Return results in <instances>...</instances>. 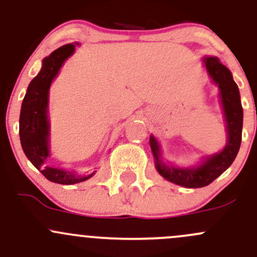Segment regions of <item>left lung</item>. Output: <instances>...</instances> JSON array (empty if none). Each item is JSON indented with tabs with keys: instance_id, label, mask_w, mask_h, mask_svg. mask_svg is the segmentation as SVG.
Here are the masks:
<instances>
[{
	"instance_id": "8db88e82",
	"label": "left lung",
	"mask_w": 257,
	"mask_h": 257,
	"mask_svg": "<svg viewBox=\"0 0 257 257\" xmlns=\"http://www.w3.org/2000/svg\"><path fill=\"white\" fill-rule=\"evenodd\" d=\"M204 63L209 76L220 89L227 129V143L222 152L208 157L203 164L196 168H175L169 167L162 160L157 139L152 136L149 141L158 173L167 180L185 188H203L220 177L236 158L242 134V105L239 88L232 79L231 72L216 57H206Z\"/></svg>"
}]
</instances>
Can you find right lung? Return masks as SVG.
<instances>
[{"mask_svg": "<svg viewBox=\"0 0 257 257\" xmlns=\"http://www.w3.org/2000/svg\"><path fill=\"white\" fill-rule=\"evenodd\" d=\"M76 46H62L43 59L42 69L31 80L20 114V139L22 149L30 162L48 179L57 184L72 185L92 177L79 175L46 165L49 157V120L47 115L48 92L52 80L58 74L63 62L72 56Z\"/></svg>", "mask_w": 257, "mask_h": 257, "instance_id": "obj_1", "label": "right lung"}]
</instances>
